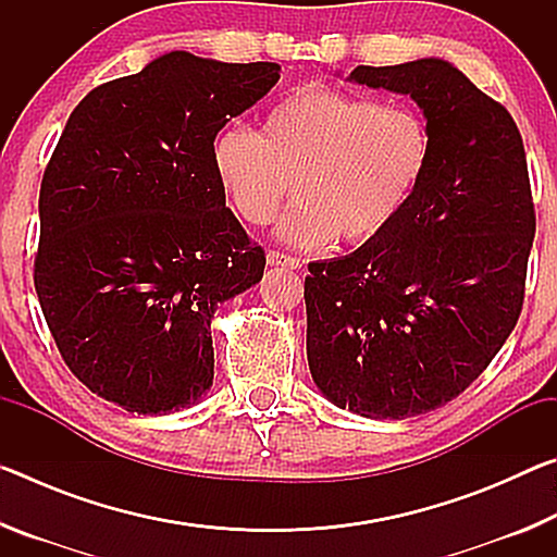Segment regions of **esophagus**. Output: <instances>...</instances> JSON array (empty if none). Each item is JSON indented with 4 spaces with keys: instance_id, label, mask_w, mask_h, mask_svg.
I'll return each mask as SVG.
<instances>
[{
    "instance_id": "obj_1",
    "label": "esophagus",
    "mask_w": 557,
    "mask_h": 557,
    "mask_svg": "<svg viewBox=\"0 0 557 557\" xmlns=\"http://www.w3.org/2000/svg\"><path fill=\"white\" fill-rule=\"evenodd\" d=\"M268 262L272 268H287V270H299L301 268L299 258H292V256H287V252H280V250H270Z\"/></svg>"
}]
</instances>
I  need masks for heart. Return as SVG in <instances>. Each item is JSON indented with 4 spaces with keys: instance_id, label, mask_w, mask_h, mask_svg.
<instances>
[{
    "instance_id": "heart-1",
    "label": "heart",
    "mask_w": 557,
    "mask_h": 557,
    "mask_svg": "<svg viewBox=\"0 0 557 557\" xmlns=\"http://www.w3.org/2000/svg\"><path fill=\"white\" fill-rule=\"evenodd\" d=\"M428 159L418 115L322 83L272 106L260 135L231 125L211 145L215 184L245 223L275 221L295 184L299 203L277 235L297 248L379 240L412 199Z\"/></svg>"
}]
</instances>
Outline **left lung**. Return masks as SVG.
<instances>
[{"mask_svg": "<svg viewBox=\"0 0 557 557\" xmlns=\"http://www.w3.org/2000/svg\"><path fill=\"white\" fill-rule=\"evenodd\" d=\"M346 81L418 102L430 159L379 240L309 265L307 361L336 408L405 420L469 388L521 314L535 233L523 139L449 61L358 65Z\"/></svg>", "mask_w": 557, "mask_h": 557, "instance_id": "8db88e82", "label": "left lung"}]
</instances>
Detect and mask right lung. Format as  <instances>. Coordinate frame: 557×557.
Returning <instances> with one entry per match:
<instances>
[{
    "mask_svg": "<svg viewBox=\"0 0 557 557\" xmlns=\"http://www.w3.org/2000/svg\"><path fill=\"white\" fill-rule=\"evenodd\" d=\"M280 65L169 51L90 90L44 172L34 285L83 385L135 414H169L213 385L219 305L262 280L211 169L231 117Z\"/></svg>",
    "mask_w": 557,
    "mask_h": 557,
    "instance_id": "1",
    "label": "right lung"
}]
</instances>
